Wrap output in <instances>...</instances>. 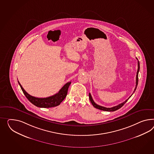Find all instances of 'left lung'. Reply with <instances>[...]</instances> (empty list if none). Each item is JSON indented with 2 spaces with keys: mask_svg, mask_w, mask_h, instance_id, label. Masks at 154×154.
I'll use <instances>...</instances> for the list:
<instances>
[{
  "mask_svg": "<svg viewBox=\"0 0 154 154\" xmlns=\"http://www.w3.org/2000/svg\"><path fill=\"white\" fill-rule=\"evenodd\" d=\"M136 59H137V64H138V69H137V75H136V87H135V89H134V93L135 91H136V88H137V85H138V72H139V70H140V62H139V61L138 60V59L137 58H136ZM134 93H133V94H134ZM131 95L130 97L128 98L127 99V100H126L124 102L122 103H121V104H119L118 106H113V107H111V108H106V107H104V106H99V105H98L97 104H96L94 102V100H93V99L92 98V97H91V93H89V99H90V100H91V104H92V105L94 107H95V108H97V109H100V110H104V111H108V112H113V111H115V110H118L120 108H121L122 106L127 102V101L129 99V98H130L131 97Z\"/></svg>",
  "mask_w": 154,
  "mask_h": 154,
  "instance_id": "obj_1",
  "label": "left lung"
}]
</instances>
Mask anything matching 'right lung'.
<instances>
[{"label":"right lung","mask_w":154,"mask_h":154,"mask_svg":"<svg viewBox=\"0 0 154 154\" xmlns=\"http://www.w3.org/2000/svg\"><path fill=\"white\" fill-rule=\"evenodd\" d=\"M18 82L20 84L22 91L23 92L24 94L25 95L28 100L35 106L40 108H51L59 106L66 97L68 88L71 84V82L65 84L57 93L52 96L47 98H40L33 97L28 94L23 87H22L20 82L18 81Z\"/></svg>","instance_id":"add662e5"}]
</instances>
